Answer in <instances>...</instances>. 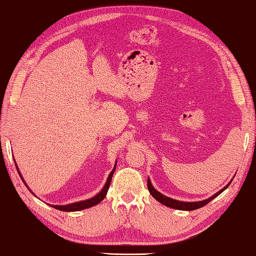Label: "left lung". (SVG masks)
<instances>
[{"label":"left lung","mask_w":256,"mask_h":256,"mask_svg":"<svg viewBox=\"0 0 256 256\" xmlns=\"http://www.w3.org/2000/svg\"><path fill=\"white\" fill-rule=\"evenodd\" d=\"M232 181H230L231 184ZM230 184H226V186L223 188V189H221L218 192H216V194H213L212 196L208 198V199H206V200H202V201H196V202H184V201H178V200H174V199H171V198L169 196H164L162 194H160L159 191H157L154 189V188L152 186V184H151V182L148 178V190L151 194V196H152L156 200H157L158 202L162 203L164 206H169V208H176V210H184V211H192V210H196V208H200L202 206H206L208 202L212 201L214 198H216L218 194H221L222 192L226 189V188L230 186Z\"/></svg>","instance_id":"obj_1"}]
</instances>
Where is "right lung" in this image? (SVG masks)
<instances>
[{"instance_id":"add662e5","label":"right lung","mask_w":256,"mask_h":256,"mask_svg":"<svg viewBox=\"0 0 256 256\" xmlns=\"http://www.w3.org/2000/svg\"><path fill=\"white\" fill-rule=\"evenodd\" d=\"M14 162H15V161H14ZM116 164H117V162H116ZM15 166H16L18 174H20V179H22V181L24 182V184H25L26 188H28V189L30 190V194H33V192L30 191V188L28 186V184H26V182L24 181L22 174H20V170H18V166H16V162H15ZM114 169H116V164H114L112 171L110 172V174H109L108 179H107V181H106L105 186H104L102 190L100 192H99L98 194H96L95 196H92V198H90V199L85 200V201H80V202L70 203V204H67V206H52L57 208V210H60V211L72 212V211L84 210V208H92V206H94L98 204L99 202H102L104 199H105V196H106V194H107V191H108V189H109V186H110V182H112V174H114Z\"/></svg>"}]
</instances>
